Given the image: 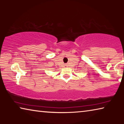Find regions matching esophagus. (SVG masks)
Listing matches in <instances>:
<instances>
[{
  "label": "esophagus",
  "mask_w": 124,
  "mask_h": 124,
  "mask_svg": "<svg viewBox=\"0 0 124 124\" xmlns=\"http://www.w3.org/2000/svg\"><path fill=\"white\" fill-rule=\"evenodd\" d=\"M66 66H67V64H66Z\"/></svg>",
  "instance_id": "obj_1"
}]
</instances>
